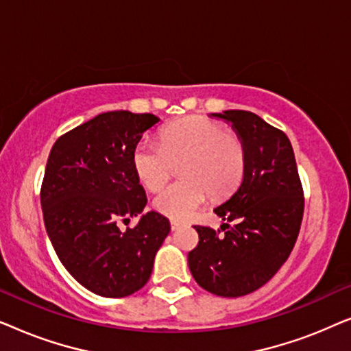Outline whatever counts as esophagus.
<instances>
[{"label": "esophagus", "instance_id": "obj_1", "mask_svg": "<svg viewBox=\"0 0 351 351\" xmlns=\"http://www.w3.org/2000/svg\"><path fill=\"white\" fill-rule=\"evenodd\" d=\"M182 227L180 222H177V220H171V230L172 232H176V230H179Z\"/></svg>", "mask_w": 351, "mask_h": 351}]
</instances>
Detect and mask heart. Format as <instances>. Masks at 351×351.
<instances>
[{"instance_id": "heart-1", "label": "heart", "mask_w": 351, "mask_h": 351, "mask_svg": "<svg viewBox=\"0 0 351 351\" xmlns=\"http://www.w3.org/2000/svg\"><path fill=\"white\" fill-rule=\"evenodd\" d=\"M180 165L184 179L156 195L155 209L166 217L185 220L208 199H222L241 184L246 171V145L237 132L217 121L185 117L167 124L161 143L142 138L132 152V166L141 184L156 191Z\"/></svg>"}]
</instances>
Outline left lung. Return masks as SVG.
<instances>
[{
	"instance_id": "left-lung-1",
	"label": "left lung",
	"mask_w": 351,
	"mask_h": 351,
	"mask_svg": "<svg viewBox=\"0 0 351 351\" xmlns=\"http://www.w3.org/2000/svg\"><path fill=\"white\" fill-rule=\"evenodd\" d=\"M246 145V171L232 198L214 209L220 230L195 227L199 243L189 252L195 281L210 294L241 297L271 280L287 261L304 217V189L294 150L281 129L256 113L227 110Z\"/></svg>"
}]
</instances>
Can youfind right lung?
<instances>
[{
	"mask_svg": "<svg viewBox=\"0 0 351 351\" xmlns=\"http://www.w3.org/2000/svg\"><path fill=\"white\" fill-rule=\"evenodd\" d=\"M160 121L152 113L107 112L57 138L41 184V208L54 251L71 276L102 297L131 295L147 285L158 249L169 233L150 210L132 166L142 134Z\"/></svg>",
	"mask_w": 351,
	"mask_h": 351,
	"instance_id": "1",
	"label": "right lung"
}]
</instances>
